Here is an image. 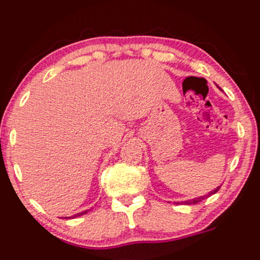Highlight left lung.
Segmentation results:
<instances>
[{
	"instance_id": "obj_1",
	"label": "left lung",
	"mask_w": 260,
	"mask_h": 260,
	"mask_svg": "<svg viewBox=\"0 0 260 260\" xmlns=\"http://www.w3.org/2000/svg\"><path fill=\"white\" fill-rule=\"evenodd\" d=\"M219 188H220V186H219V187H216L215 190L210 191L208 194H204V196L197 197V198H194V200H190V201H184V202H181V204H196V203H198V202H201V201H203V200H206V198L210 197V196H212V194L216 193V192L219 191ZM178 203H179V202H178Z\"/></svg>"
}]
</instances>
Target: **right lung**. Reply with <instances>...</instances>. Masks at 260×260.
<instances>
[{
  "instance_id": "right-lung-1",
  "label": "right lung",
  "mask_w": 260,
  "mask_h": 260,
  "mask_svg": "<svg viewBox=\"0 0 260 260\" xmlns=\"http://www.w3.org/2000/svg\"><path fill=\"white\" fill-rule=\"evenodd\" d=\"M87 212H90V209H86V210H82L81 213H76V214H74L73 216H68V218H76V216H81V215H84V214H86Z\"/></svg>"
}]
</instances>
